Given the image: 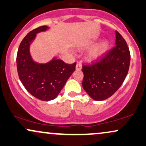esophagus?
<instances>
[{"instance_id":"1","label":"esophagus","mask_w":146,"mask_h":146,"mask_svg":"<svg viewBox=\"0 0 146 146\" xmlns=\"http://www.w3.org/2000/svg\"><path fill=\"white\" fill-rule=\"evenodd\" d=\"M82 64H81V63H80V62H78V64H77V65H76V70H78V71H80V70H81L82 69Z\"/></svg>"}]
</instances>
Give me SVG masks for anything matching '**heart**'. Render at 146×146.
I'll return each instance as SVG.
<instances>
[{"instance_id":"b5f03b06","label":"heart","mask_w":146,"mask_h":146,"mask_svg":"<svg viewBox=\"0 0 146 146\" xmlns=\"http://www.w3.org/2000/svg\"><path fill=\"white\" fill-rule=\"evenodd\" d=\"M109 47L110 42L108 40H103L90 49L88 52L89 58L93 60L100 58L106 53Z\"/></svg>"}]
</instances>
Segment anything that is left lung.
Instances as JSON below:
<instances>
[{
  "label": "left lung",
  "instance_id": "left-lung-1",
  "mask_svg": "<svg viewBox=\"0 0 146 146\" xmlns=\"http://www.w3.org/2000/svg\"><path fill=\"white\" fill-rule=\"evenodd\" d=\"M115 45L99 61L82 66V86L95 101H103L113 95L127 75L131 61L129 48L116 31Z\"/></svg>",
  "mask_w": 146,
  "mask_h": 146
}]
</instances>
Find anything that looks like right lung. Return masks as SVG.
<instances>
[{
  "instance_id": "add662e5",
  "label": "right lung",
  "mask_w": 146,
  "mask_h": 146,
  "mask_svg": "<svg viewBox=\"0 0 146 146\" xmlns=\"http://www.w3.org/2000/svg\"><path fill=\"white\" fill-rule=\"evenodd\" d=\"M48 29L47 26H42L28 33L19 46L16 58L20 81L30 94L41 101L56 98L76 66V62L66 64L56 58L46 64L33 61L30 54V45L37 33Z\"/></svg>"
}]
</instances>
